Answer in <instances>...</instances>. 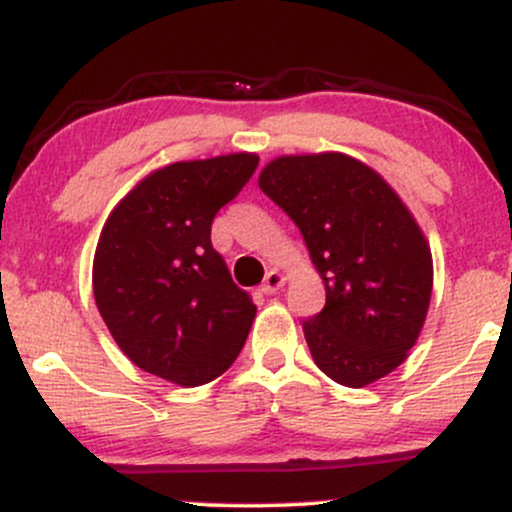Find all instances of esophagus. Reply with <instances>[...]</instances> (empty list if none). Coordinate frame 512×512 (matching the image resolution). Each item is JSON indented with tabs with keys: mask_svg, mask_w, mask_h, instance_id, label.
I'll return each instance as SVG.
<instances>
[{
	"mask_svg": "<svg viewBox=\"0 0 512 512\" xmlns=\"http://www.w3.org/2000/svg\"><path fill=\"white\" fill-rule=\"evenodd\" d=\"M284 284H286V276L281 272H276V269H272V272H267V276H264L260 291L264 293V296H269V293H276Z\"/></svg>",
	"mask_w": 512,
	"mask_h": 512,
	"instance_id": "34e87169",
	"label": "esophagus"
}]
</instances>
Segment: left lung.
I'll return each instance as SVG.
<instances>
[{"mask_svg": "<svg viewBox=\"0 0 512 512\" xmlns=\"http://www.w3.org/2000/svg\"><path fill=\"white\" fill-rule=\"evenodd\" d=\"M260 190L301 228L325 281V308L303 322L317 368L346 387L385 378L416 344L431 303L419 223L373 168L337 151L274 158Z\"/></svg>", "mask_w": 512, "mask_h": 512, "instance_id": "8db88e82", "label": "left lung"}]
</instances>
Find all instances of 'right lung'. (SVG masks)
Returning a JSON list of instances; mask_svg holds the SVG:
<instances>
[{"instance_id": "1", "label": "right lung", "mask_w": 512, "mask_h": 512, "mask_svg": "<svg viewBox=\"0 0 512 512\" xmlns=\"http://www.w3.org/2000/svg\"><path fill=\"white\" fill-rule=\"evenodd\" d=\"M260 158L228 154L158 168L105 221L93 296L134 366L182 387L231 368L257 305L233 284L211 245V221L252 178Z\"/></svg>"}]
</instances>
